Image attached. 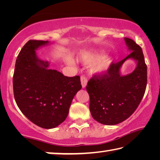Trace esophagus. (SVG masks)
Instances as JSON below:
<instances>
[{
  "label": "esophagus",
  "instance_id": "esophagus-1",
  "mask_svg": "<svg viewBox=\"0 0 160 160\" xmlns=\"http://www.w3.org/2000/svg\"><path fill=\"white\" fill-rule=\"evenodd\" d=\"M80 80H81V85H82V88H85L87 86V84H88V79H87V78L85 76L82 75Z\"/></svg>",
  "mask_w": 160,
  "mask_h": 160
}]
</instances>
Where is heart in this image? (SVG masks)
I'll return each mask as SVG.
<instances>
[{
    "label": "heart",
    "instance_id": "1",
    "mask_svg": "<svg viewBox=\"0 0 160 160\" xmlns=\"http://www.w3.org/2000/svg\"><path fill=\"white\" fill-rule=\"evenodd\" d=\"M102 56V54L98 51H88L81 53L79 59L85 65L91 64L95 62L92 66V71L97 75H103L109 70L112 63V59L109 56H105L101 59ZM68 62L72 64L74 63V61L70 59Z\"/></svg>",
    "mask_w": 160,
    "mask_h": 160
}]
</instances>
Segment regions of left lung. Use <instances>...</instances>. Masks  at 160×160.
<instances>
[{
	"mask_svg": "<svg viewBox=\"0 0 160 160\" xmlns=\"http://www.w3.org/2000/svg\"><path fill=\"white\" fill-rule=\"evenodd\" d=\"M124 40L131 53L122 61L112 63L105 74L94 75L86 87L92 116L104 125H116L130 117L141 102L147 85V66L141 47L129 38ZM128 59L136 61L137 68L123 76L121 66Z\"/></svg>",
	"mask_w": 160,
	"mask_h": 160,
	"instance_id": "1",
	"label": "left lung"
}]
</instances>
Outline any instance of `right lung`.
I'll return each instance as SVG.
<instances>
[{"instance_id": "add662e5", "label": "right lung", "mask_w": 160, "mask_h": 160, "mask_svg": "<svg viewBox=\"0 0 160 160\" xmlns=\"http://www.w3.org/2000/svg\"><path fill=\"white\" fill-rule=\"evenodd\" d=\"M48 41L29 40L16 60L13 75L15 102L22 113L43 128H53L66 120L72 99L82 85L80 76L66 77L38 58L36 50Z\"/></svg>"}]
</instances>
